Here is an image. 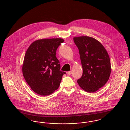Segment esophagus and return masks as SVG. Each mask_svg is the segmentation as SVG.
<instances>
[{
    "mask_svg": "<svg viewBox=\"0 0 130 130\" xmlns=\"http://www.w3.org/2000/svg\"><path fill=\"white\" fill-rule=\"evenodd\" d=\"M72 71H69V72H68L67 73V74H68V75H71V74H72Z\"/></svg>",
    "mask_w": 130,
    "mask_h": 130,
    "instance_id": "1",
    "label": "esophagus"
}]
</instances>
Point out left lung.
Returning <instances> with one entry per match:
<instances>
[{"label":"left lung","instance_id":"1","mask_svg":"<svg viewBox=\"0 0 130 130\" xmlns=\"http://www.w3.org/2000/svg\"><path fill=\"white\" fill-rule=\"evenodd\" d=\"M74 41L79 50L83 69L77 83L85 91L94 93L109 80L111 72L109 56L103 45L93 37H74Z\"/></svg>","mask_w":130,"mask_h":130}]
</instances>
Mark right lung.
I'll list each match as a JSON object with an SVG mask.
<instances>
[{
	"mask_svg": "<svg viewBox=\"0 0 130 130\" xmlns=\"http://www.w3.org/2000/svg\"><path fill=\"white\" fill-rule=\"evenodd\" d=\"M61 38L39 39L27 49L22 66L23 76L31 89L37 94L45 96L54 93L60 85L63 74L56 57Z\"/></svg>",
	"mask_w": 130,
	"mask_h": 130,
	"instance_id": "obj_1",
	"label": "right lung"
}]
</instances>
